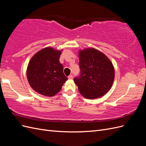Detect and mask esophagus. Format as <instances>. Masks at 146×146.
I'll return each instance as SVG.
<instances>
[{"label":"esophagus","mask_w":146,"mask_h":146,"mask_svg":"<svg viewBox=\"0 0 146 146\" xmlns=\"http://www.w3.org/2000/svg\"><path fill=\"white\" fill-rule=\"evenodd\" d=\"M72 78H73V76H72V75H70V76H68V79H69V80H72Z\"/></svg>","instance_id":"34e87169"}]
</instances>
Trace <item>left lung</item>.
<instances>
[{
	"label": "left lung",
	"mask_w": 146,
	"mask_h": 146,
	"mask_svg": "<svg viewBox=\"0 0 146 146\" xmlns=\"http://www.w3.org/2000/svg\"><path fill=\"white\" fill-rule=\"evenodd\" d=\"M80 76L74 78L80 93L85 98L94 99L107 94L114 79V68L104 53L94 48L78 52Z\"/></svg>",
	"instance_id": "1"
}]
</instances>
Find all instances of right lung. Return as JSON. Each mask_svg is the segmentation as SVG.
<instances>
[{"instance_id": "obj_1", "label": "right lung", "mask_w": 146, "mask_h": 146, "mask_svg": "<svg viewBox=\"0 0 146 146\" xmlns=\"http://www.w3.org/2000/svg\"><path fill=\"white\" fill-rule=\"evenodd\" d=\"M61 51L47 47L36 53L30 60L27 69V80L32 89L39 94L54 96L68 80L59 61Z\"/></svg>"}]
</instances>
